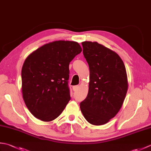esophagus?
<instances>
[{
  "label": "esophagus",
  "mask_w": 151,
  "mask_h": 151,
  "mask_svg": "<svg viewBox=\"0 0 151 151\" xmlns=\"http://www.w3.org/2000/svg\"><path fill=\"white\" fill-rule=\"evenodd\" d=\"M78 86H75L73 87V89L74 91H76L78 90Z\"/></svg>",
  "instance_id": "34e87169"
}]
</instances>
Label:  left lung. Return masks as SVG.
Masks as SVG:
<instances>
[{
  "label": "left lung",
  "mask_w": 151,
  "mask_h": 151,
  "mask_svg": "<svg viewBox=\"0 0 151 151\" xmlns=\"http://www.w3.org/2000/svg\"><path fill=\"white\" fill-rule=\"evenodd\" d=\"M82 45L89 65V84L81 110L89 123L104 124L118 113L126 97V69L119 56L102 45L91 41Z\"/></svg>",
  "instance_id": "obj_1"
}]
</instances>
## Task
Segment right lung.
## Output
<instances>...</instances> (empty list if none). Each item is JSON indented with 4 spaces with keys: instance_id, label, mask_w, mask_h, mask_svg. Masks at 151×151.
<instances>
[{
    "instance_id": "right-lung-1",
    "label": "right lung",
    "mask_w": 151,
    "mask_h": 151,
    "mask_svg": "<svg viewBox=\"0 0 151 151\" xmlns=\"http://www.w3.org/2000/svg\"><path fill=\"white\" fill-rule=\"evenodd\" d=\"M81 51L75 41H56L25 60L21 70L22 97L35 117L51 121L62 114L70 99L69 63Z\"/></svg>"
}]
</instances>
